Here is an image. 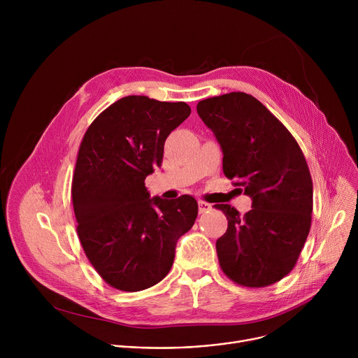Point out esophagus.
Segmentation results:
<instances>
[{"mask_svg": "<svg viewBox=\"0 0 358 358\" xmlns=\"http://www.w3.org/2000/svg\"><path fill=\"white\" fill-rule=\"evenodd\" d=\"M211 210V206L208 202H206V201H198V211H199V214H203V213H207V211H210Z\"/></svg>", "mask_w": 358, "mask_h": 358, "instance_id": "1", "label": "esophagus"}]
</instances>
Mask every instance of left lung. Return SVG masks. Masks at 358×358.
Returning <instances> with one entry per match:
<instances>
[{
    "label": "left lung",
    "instance_id": "1",
    "mask_svg": "<svg viewBox=\"0 0 358 358\" xmlns=\"http://www.w3.org/2000/svg\"><path fill=\"white\" fill-rule=\"evenodd\" d=\"M196 112L221 144L224 174L252 198L243 217L217 203L228 220L217 241L222 272L246 287H265L294 268L308 239L313 182L292 133L253 96L232 92L198 101Z\"/></svg>",
    "mask_w": 358,
    "mask_h": 358
}]
</instances>
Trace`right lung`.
I'll return each mask as SVG.
<instances>
[{
  "label": "right lung",
  "instance_id": "1",
  "mask_svg": "<svg viewBox=\"0 0 358 358\" xmlns=\"http://www.w3.org/2000/svg\"><path fill=\"white\" fill-rule=\"evenodd\" d=\"M191 113L184 101L126 96L87 127L72 180L76 231L109 286L138 292L170 272L176 243L198 215L189 195L150 199L144 180L162 167L164 143Z\"/></svg>",
  "mask_w": 358,
  "mask_h": 358
}]
</instances>
